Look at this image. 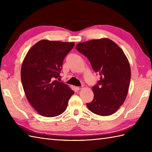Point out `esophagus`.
Wrapping results in <instances>:
<instances>
[{
  "label": "esophagus",
  "instance_id": "1",
  "mask_svg": "<svg viewBox=\"0 0 152 152\" xmlns=\"http://www.w3.org/2000/svg\"><path fill=\"white\" fill-rule=\"evenodd\" d=\"M83 88V87H76V89L78 90V91H79V90L82 89Z\"/></svg>",
  "mask_w": 152,
  "mask_h": 152
}]
</instances>
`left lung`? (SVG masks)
Here are the masks:
<instances>
[{"instance_id": "8db88e82", "label": "left lung", "mask_w": 152, "mask_h": 152, "mask_svg": "<svg viewBox=\"0 0 152 152\" xmlns=\"http://www.w3.org/2000/svg\"><path fill=\"white\" fill-rule=\"evenodd\" d=\"M76 48L101 76L97 85L92 88L94 98L87 106L96 115H112L127 96L131 80L128 59L118 44L106 38L78 43Z\"/></svg>"}]
</instances>
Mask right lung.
I'll list each match as a JSON object with an SVG mask.
<instances>
[{"instance_id": "obj_1", "label": "right lung", "mask_w": 152, "mask_h": 152, "mask_svg": "<svg viewBox=\"0 0 152 152\" xmlns=\"http://www.w3.org/2000/svg\"><path fill=\"white\" fill-rule=\"evenodd\" d=\"M74 42L42 40L25 57L21 78L26 97L40 115L56 117L66 109L74 91L56 79L60 77L64 57Z\"/></svg>"}]
</instances>
